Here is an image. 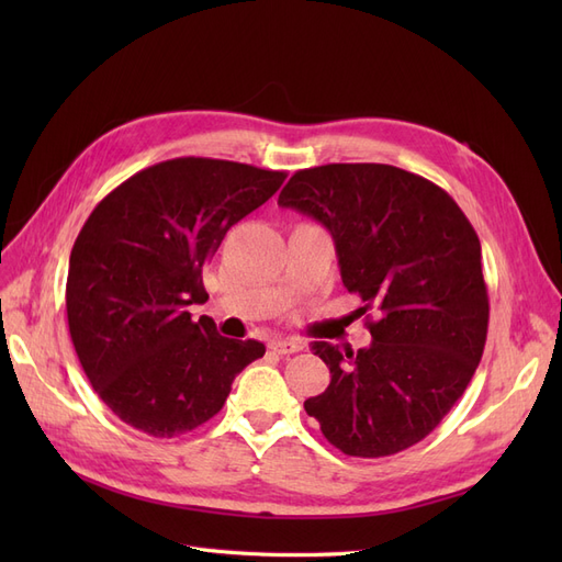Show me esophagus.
<instances>
[{
	"instance_id": "obj_1",
	"label": "esophagus",
	"mask_w": 562,
	"mask_h": 562,
	"mask_svg": "<svg viewBox=\"0 0 562 562\" xmlns=\"http://www.w3.org/2000/svg\"><path fill=\"white\" fill-rule=\"evenodd\" d=\"M269 349L281 353V356H285V353H297V351H302L304 345L300 342V339H271Z\"/></svg>"
}]
</instances>
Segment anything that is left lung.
<instances>
[{
  "mask_svg": "<svg viewBox=\"0 0 562 562\" xmlns=\"http://www.w3.org/2000/svg\"><path fill=\"white\" fill-rule=\"evenodd\" d=\"M326 227L339 274L359 293L372 342H314L330 368L304 401L330 443L351 457H386L427 438L462 398L487 337L481 241L454 199L427 178L386 164L297 171L279 194Z\"/></svg>",
  "mask_w": 562,
  "mask_h": 562,
  "instance_id": "8db88e82",
  "label": "left lung"
}]
</instances>
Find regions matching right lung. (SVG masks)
<instances>
[{
    "instance_id": "right-lung-1",
    "label": "right lung",
    "mask_w": 562,
    "mask_h": 562,
    "mask_svg": "<svg viewBox=\"0 0 562 562\" xmlns=\"http://www.w3.org/2000/svg\"><path fill=\"white\" fill-rule=\"evenodd\" d=\"M283 171L182 157L116 187L83 223L67 269L65 307L95 394L155 438L192 431L220 413L239 372L262 359L258 339H229L203 304L201 271L225 234L260 209Z\"/></svg>"
}]
</instances>
